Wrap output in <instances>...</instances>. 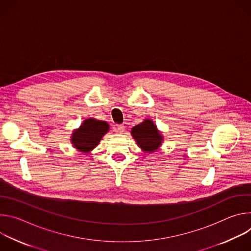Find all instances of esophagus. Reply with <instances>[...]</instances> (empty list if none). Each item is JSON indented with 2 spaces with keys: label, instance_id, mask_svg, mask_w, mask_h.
I'll return each mask as SVG.
<instances>
[{
  "label": "esophagus",
  "instance_id": "obj_1",
  "mask_svg": "<svg viewBox=\"0 0 251 251\" xmlns=\"http://www.w3.org/2000/svg\"><path fill=\"white\" fill-rule=\"evenodd\" d=\"M124 130H125V126H124V125H118V126H117L116 131H117L118 133H123Z\"/></svg>",
  "mask_w": 251,
  "mask_h": 251
}]
</instances>
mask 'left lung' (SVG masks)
Returning <instances> with one entry per match:
<instances>
[{"label": "left lung", "instance_id": "8db88e82", "mask_svg": "<svg viewBox=\"0 0 251 251\" xmlns=\"http://www.w3.org/2000/svg\"><path fill=\"white\" fill-rule=\"evenodd\" d=\"M131 134L137 145L146 153L156 152L163 143V135L157 129V126L150 119H145L132 128Z\"/></svg>", "mask_w": 251, "mask_h": 251}]
</instances>
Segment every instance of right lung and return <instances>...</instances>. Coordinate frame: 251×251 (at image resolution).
Listing matches in <instances>:
<instances>
[{"mask_svg":"<svg viewBox=\"0 0 251 251\" xmlns=\"http://www.w3.org/2000/svg\"><path fill=\"white\" fill-rule=\"evenodd\" d=\"M108 131V123L89 118L84 120L81 126L74 131L70 140L75 149L83 153H89L99 144L102 137Z\"/></svg>","mask_w":251,"mask_h":251,"instance_id":"add662e5","label":"right lung"}]
</instances>
